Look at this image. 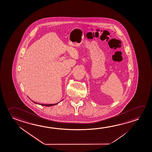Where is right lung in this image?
I'll list each match as a JSON object with an SVG mask.
<instances>
[{
    "instance_id": "right-lung-1",
    "label": "right lung",
    "mask_w": 152,
    "mask_h": 152,
    "mask_svg": "<svg viewBox=\"0 0 152 152\" xmlns=\"http://www.w3.org/2000/svg\"><path fill=\"white\" fill-rule=\"evenodd\" d=\"M33 102L34 103H35V104H38V103H36V102H34V101H33ZM58 104V103L54 104H40V105H42V106H54V105H56V104Z\"/></svg>"
}]
</instances>
